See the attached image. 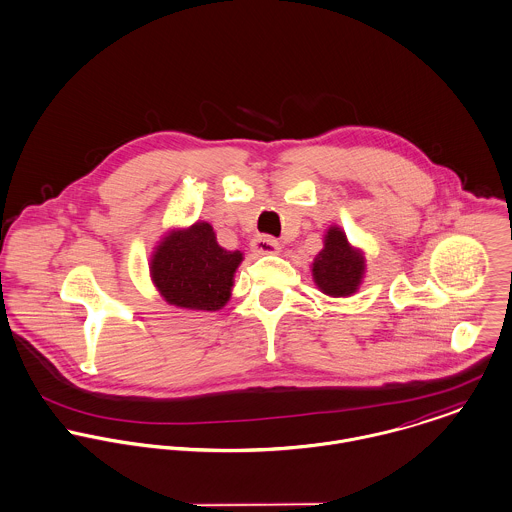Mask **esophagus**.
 I'll list each match as a JSON object with an SVG mask.
<instances>
[{
    "mask_svg": "<svg viewBox=\"0 0 512 512\" xmlns=\"http://www.w3.org/2000/svg\"><path fill=\"white\" fill-rule=\"evenodd\" d=\"M253 249L257 253H267V255H275L281 251V243L269 235H259L253 239Z\"/></svg>",
    "mask_w": 512,
    "mask_h": 512,
    "instance_id": "34e87169",
    "label": "esophagus"
}]
</instances>
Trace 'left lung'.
<instances>
[{
  "instance_id": "8db88e82",
  "label": "left lung",
  "mask_w": 512,
  "mask_h": 512,
  "mask_svg": "<svg viewBox=\"0 0 512 512\" xmlns=\"http://www.w3.org/2000/svg\"><path fill=\"white\" fill-rule=\"evenodd\" d=\"M312 279L318 291L328 297H352L358 293L366 275L364 251L354 247L338 225H330L324 235V247L314 257Z\"/></svg>"
}]
</instances>
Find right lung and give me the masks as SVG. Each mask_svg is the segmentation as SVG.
Returning a JSON list of instances; mask_svg holds the SVG:
<instances>
[{
    "instance_id": "right-lung-1",
    "label": "right lung",
    "mask_w": 512,
    "mask_h": 512,
    "mask_svg": "<svg viewBox=\"0 0 512 512\" xmlns=\"http://www.w3.org/2000/svg\"><path fill=\"white\" fill-rule=\"evenodd\" d=\"M241 251L217 243L207 221L170 229L150 257V279L160 297L176 308L213 312L231 299Z\"/></svg>"
}]
</instances>
